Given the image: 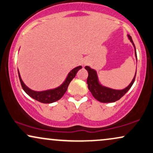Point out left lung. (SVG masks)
<instances>
[{
	"label": "left lung",
	"instance_id": "8db88e82",
	"mask_svg": "<svg viewBox=\"0 0 153 153\" xmlns=\"http://www.w3.org/2000/svg\"><path fill=\"white\" fill-rule=\"evenodd\" d=\"M128 38H129L130 42L132 43L134 48H135V54L137 58V53H136V50L135 44H134L133 41L131 36L130 35H128ZM87 70L88 72V77L87 79V83L89 91L93 95V96L97 100L100 101L101 102H113L115 101L120 100L126 93L130 90V88L132 87V84H133L134 81H135L136 73L135 75V77L132 79V82L128 87L125 88L123 90H113L111 88L104 87V86L101 85L99 83L98 80H97V76L96 71L95 70L91 68L89 66H85V68Z\"/></svg>",
	"mask_w": 153,
	"mask_h": 153
}]
</instances>
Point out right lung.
<instances>
[{"instance_id":"1","label":"right lung","mask_w":153,"mask_h":153,"mask_svg":"<svg viewBox=\"0 0 153 153\" xmlns=\"http://www.w3.org/2000/svg\"><path fill=\"white\" fill-rule=\"evenodd\" d=\"M82 68V66H78V67L75 68L70 72L68 77L66 78L65 80L64 81L61 85L59 87L52 90H48L45 91H34L30 90L24 84L20 75V73L18 71V76H19L20 82H21V86L24 90V91L27 93L29 96L35 99V100L39 101L43 103H52V102H56V101L60 100L61 97L65 94L66 91H67L68 87L70 82L71 80L75 78L77 73L80 69Z\"/></svg>"}]
</instances>
